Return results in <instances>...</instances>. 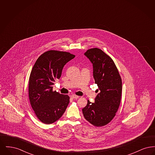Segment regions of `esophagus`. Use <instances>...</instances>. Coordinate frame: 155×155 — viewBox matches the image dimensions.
I'll return each instance as SVG.
<instances>
[{
    "mask_svg": "<svg viewBox=\"0 0 155 155\" xmlns=\"http://www.w3.org/2000/svg\"><path fill=\"white\" fill-rule=\"evenodd\" d=\"M71 97H72L73 99H77L79 98V96H77V95H71Z\"/></svg>",
    "mask_w": 155,
    "mask_h": 155,
    "instance_id": "1",
    "label": "esophagus"
}]
</instances>
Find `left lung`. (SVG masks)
I'll use <instances>...</instances> for the list:
<instances>
[{
    "mask_svg": "<svg viewBox=\"0 0 155 155\" xmlns=\"http://www.w3.org/2000/svg\"><path fill=\"white\" fill-rule=\"evenodd\" d=\"M84 54L92 63L93 75L99 93L94 103L88 100L82 113L91 124L102 127L110 122L118 110L122 93L121 78L113 60L101 49L92 48Z\"/></svg>",
    "mask_w": 155,
    "mask_h": 155,
    "instance_id": "8db88e82",
    "label": "left lung"
}]
</instances>
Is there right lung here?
Here are the masks:
<instances>
[{
	"label": "right lung",
	"instance_id": "obj_1",
	"mask_svg": "<svg viewBox=\"0 0 155 155\" xmlns=\"http://www.w3.org/2000/svg\"><path fill=\"white\" fill-rule=\"evenodd\" d=\"M75 55L58 51L41 54L31 70L28 93L31 107L38 118L49 124L60 118L70 102V97L53 91L54 82L61 77L64 65Z\"/></svg>",
	"mask_w": 155,
	"mask_h": 155
}]
</instances>
